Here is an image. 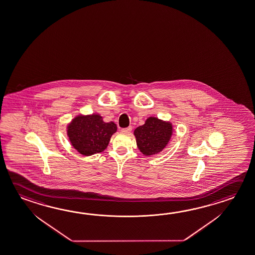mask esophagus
<instances>
[{"instance_id":"obj_1","label":"esophagus","mask_w":255,"mask_h":255,"mask_svg":"<svg viewBox=\"0 0 255 255\" xmlns=\"http://www.w3.org/2000/svg\"><path fill=\"white\" fill-rule=\"evenodd\" d=\"M131 129H132V128H131L130 126H129V127H127V128H124V129H122V131H123V132H125V133H129V132L131 131Z\"/></svg>"}]
</instances>
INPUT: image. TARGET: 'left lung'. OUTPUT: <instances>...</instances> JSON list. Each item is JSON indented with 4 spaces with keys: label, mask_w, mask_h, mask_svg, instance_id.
Returning a JSON list of instances; mask_svg holds the SVG:
<instances>
[{
    "label": "left lung",
    "mask_w": 255,
    "mask_h": 255,
    "mask_svg": "<svg viewBox=\"0 0 255 255\" xmlns=\"http://www.w3.org/2000/svg\"><path fill=\"white\" fill-rule=\"evenodd\" d=\"M173 132L170 123L163 122L156 117L147 118L145 124L134 130L138 149L145 156H152L162 151Z\"/></svg>",
    "instance_id": "obj_1"
}]
</instances>
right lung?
Returning <instances> with one entry per match:
<instances>
[{"label": "right lung", "instance_id": "right-lung-1", "mask_svg": "<svg viewBox=\"0 0 255 255\" xmlns=\"http://www.w3.org/2000/svg\"><path fill=\"white\" fill-rule=\"evenodd\" d=\"M117 130L115 123H105L99 115L78 116L68 126V136L73 147L84 156L105 150Z\"/></svg>", "mask_w": 255, "mask_h": 255}]
</instances>
